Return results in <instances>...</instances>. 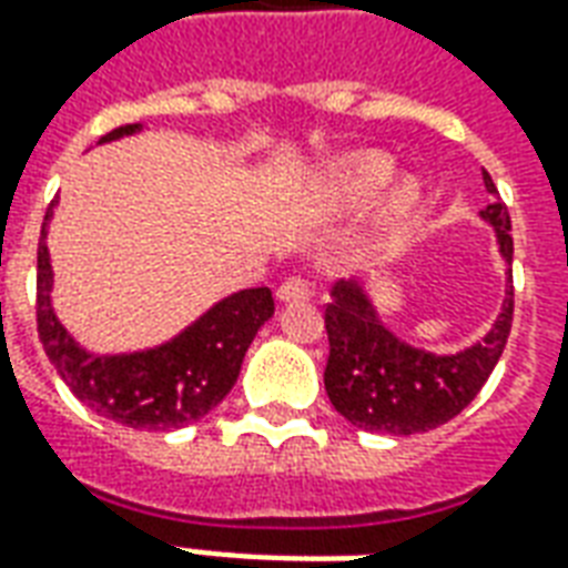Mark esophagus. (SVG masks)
<instances>
[{"instance_id": "obj_1", "label": "esophagus", "mask_w": 568, "mask_h": 568, "mask_svg": "<svg viewBox=\"0 0 568 568\" xmlns=\"http://www.w3.org/2000/svg\"><path fill=\"white\" fill-rule=\"evenodd\" d=\"M310 295H313V288H310L307 280H297V276H292V280H285L280 288H276V301H283V304H297V301H310Z\"/></svg>"}]
</instances>
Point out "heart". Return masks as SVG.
Wrapping results in <instances>:
<instances>
[{
	"label": "heart",
	"instance_id": "obj_1",
	"mask_svg": "<svg viewBox=\"0 0 568 568\" xmlns=\"http://www.w3.org/2000/svg\"><path fill=\"white\" fill-rule=\"evenodd\" d=\"M398 166L389 154L383 151H353L344 154L325 170L322 179V206L325 210H353L362 203H371L381 191L393 185ZM419 200L417 182H402L395 185L393 197L383 210V222L398 224L414 212Z\"/></svg>",
	"mask_w": 568,
	"mask_h": 568
}]
</instances>
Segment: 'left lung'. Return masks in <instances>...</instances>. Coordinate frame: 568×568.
<instances>
[{
    "mask_svg": "<svg viewBox=\"0 0 568 568\" xmlns=\"http://www.w3.org/2000/svg\"><path fill=\"white\" fill-rule=\"evenodd\" d=\"M484 185L493 203L480 210V219L496 231L499 255L508 264L501 310L484 341L450 356L428 353L383 325L365 283L341 280L332 285V301L325 307V393L334 410L362 432L417 435L444 426L471 405L508 344L514 316L511 219L487 170Z\"/></svg>",
    "mask_w": 568,
    "mask_h": 568,
    "instance_id": "left-lung-1",
    "label": "left lung"
}]
</instances>
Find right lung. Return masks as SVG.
<instances>
[{"mask_svg":"<svg viewBox=\"0 0 568 568\" xmlns=\"http://www.w3.org/2000/svg\"><path fill=\"white\" fill-rule=\"evenodd\" d=\"M142 124L105 133L103 142L140 133ZM54 203L44 215L39 236V276H36V320L39 341L51 365L75 393L81 405L130 428L170 432L206 417L212 407L234 389L248 344L264 322L273 316L271 288H243L212 304L200 320L179 332L173 341L136 353H88L63 328L51 304L54 271L48 255V222Z\"/></svg>","mask_w":568,"mask_h":568,"instance_id":"1","label":"right lung"}]
</instances>
